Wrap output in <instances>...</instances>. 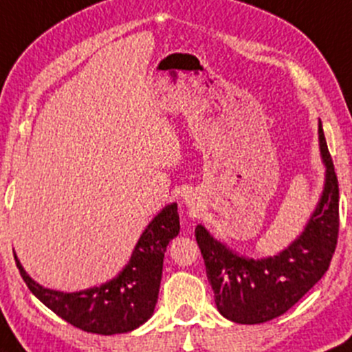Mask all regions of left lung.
<instances>
[{"label": "left lung", "mask_w": 352, "mask_h": 352, "mask_svg": "<svg viewBox=\"0 0 352 352\" xmlns=\"http://www.w3.org/2000/svg\"><path fill=\"white\" fill-rule=\"evenodd\" d=\"M326 181L318 208L291 246L264 259L236 254L203 226L195 234L218 311L239 324H261L286 313L329 270L339 232V186L319 121Z\"/></svg>", "instance_id": "8db88e82"}]
</instances>
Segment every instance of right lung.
Here are the masks:
<instances>
[{
  "instance_id": "1",
  "label": "right lung",
  "mask_w": 352,
  "mask_h": 352,
  "mask_svg": "<svg viewBox=\"0 0 352 352\" xmlns=\"http://www.w3.org/2000/svg\"><path fill=\"white\" fill-rule=\"evenodd\" d=\"M179 232L176 203L166 206L144 229L126 267L111 281L80 293L46 289L26 274L14 254L23 281L54 314L93 334H121L140 327L155 313L166 246Z\"/></svg>"
}]
</instances>
